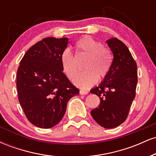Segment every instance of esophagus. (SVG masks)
Segmentation results:
<instances>
[{
    "mask_svg": "<svg viewBox=\"0 0 156 156\" xmlns=\"http://www.w3.org/2000/svg\"><path fill=\"white\" fill-rule=\"evenodd\" d=\"M80 94L83 95V94H88V91H86V90H80Z\"/></svg>",
    "mask_w": 156,
    "mask_h": 156,
    "instance_id": "1",
    "label": "esophagus"
}]
</instances>
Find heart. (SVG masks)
<instances>
[{"label":"heart","instance_id":"1","mask_svg":"<svg viewBox=\"0 0 156 156\" xmlns=\"http://www.w3.org/2000/svg\"><path fill=\"white\" fill-rule=\"evenodd\" d=\"M77 49L87 55L83 64L85 70L80 73L74 80L76 86L82 89H87L94 85L98 78H103L108 74L112 57L108 49L102 47L99 41L86 36L76 43ZM61 63L67 76L73 80L78 74L76 58L69 48L64 49L61 54Z\"/></svg>","mask_w":156,"mask_h":156}]
</instances>
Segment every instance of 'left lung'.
Here are the masks:
<instances>
[{
    "label": "left lung",
    "mask_w": 156,
    "mask_h": 156,
    "mask_svg": "<svg viewBox=\"0 0 156 156\" xmlns=\"http://www.w3.org/2000/svg\"><path fill=\"white\" fill-rule=\"evenodd\" d=\"M106 43L114 58L103 81L90 90L101 100L99 106L91 111V115L101 126L109 129L127 119L136 96L138 78L136 63L127 46L115 37Z\"/></svg>",
    "instance_id": "left-lung-1"
}]
</instances>
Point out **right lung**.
<instances>
[{
    "mask_svg": "<svg viewBox=\"0 0 156 156\" xmlns=\"http://www.w3.org/2000/svg\"><path fill=\"white\" fill-rule=\"evenodd\" d=\"M68 42V38H44L30 48L20 62L19 102L28 121L39 128H51L58 124L67 102L79 94L62 72L61 54Z\"/></svg>",
    "mask_w": 156,
    "mask_h": 156,
    "instance_id": "right-lung-1",
    "label": "right lung"
}]
</instances>
